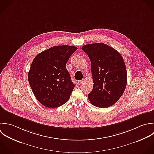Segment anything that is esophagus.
I'll return each instance as SVG.
<instances>
[{
    "label": "esophagus",
    "instance_id": "1",
    "mask_svg": "<svg viewBox=\"0 0 154 154\" xmlns=\"http://www.w3.org/2000/svg\"><path fill=\"white\" fill-rule=\"evenodd\" d=\"M85 82V80H79V81H78L77 82V84L79 85H82V84H83V83Z\"/></svg>",
    "mask_w": 154,
    "mask_h": 154
}]
</instances>
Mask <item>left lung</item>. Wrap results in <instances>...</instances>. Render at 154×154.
Returning a JSON list of instances; mask_svg holds the SVG:
<instances>
[{"mask_svg": "<svg viewBox=\"0 0 154 154\" xmlns=\"http://www.w3.org/2000/svg\"><path fill=\"white\" fill-rule=\"evenodd\" d=\"M82 49L91 63L93 89L88 95L95 107L107 108L116 103L122 95L127 83L125 64L121 54L104 43L86 44Z\"/></svg>", "mask_w": 154, "mask_h": 154, "instance_id": "obj_1", "label": "left lung"}]
</instances>
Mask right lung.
Returning <instances> with one entry per match:
<instances>
[{
  "label": "right lung",
  "mask_w": 154,
  "mask_h": 154,
  "mask_svg": "<svg viewBox=\"0 0 154 154\" xmlns=\"http://www.w3.org/2000/svg\"><path fill=\"white\" fill-rule=\"evenodd\" d=\"M76 50L75 46H54L33 60L28 73L29 83L36 98L45 107H58L69 99L75 85L66 64Z\"/></svg>",
  "instance_id": "obj_1"
}]
</instances>
